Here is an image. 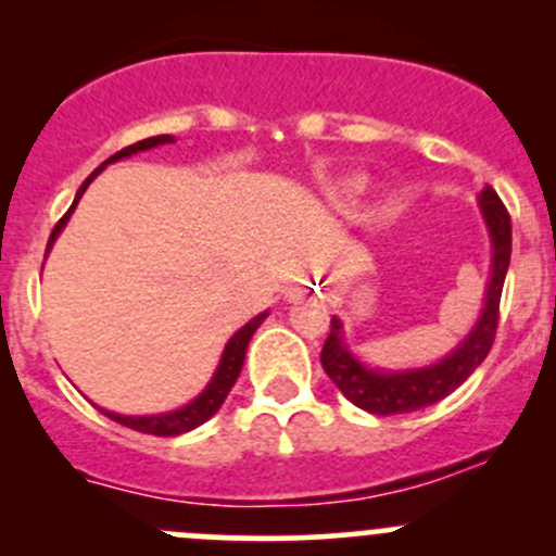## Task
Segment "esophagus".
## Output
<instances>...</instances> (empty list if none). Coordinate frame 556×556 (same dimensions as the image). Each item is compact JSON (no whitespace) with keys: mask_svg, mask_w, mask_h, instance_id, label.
<instances>
[{"mask_svg":"<svg viewBox=\"0 0 556 556\" xmlns=\"http://www.w3.org/2000/svg\"><path fill=\"white\" fill-rule=\"evenodd\" d=\"M288 299H290V301L301 299V288H290V290H288Z\"/></svg>","mask_w":556,"mask_h":556,"instance_id":"obj_1","label":"esophagus"}]
</instances>
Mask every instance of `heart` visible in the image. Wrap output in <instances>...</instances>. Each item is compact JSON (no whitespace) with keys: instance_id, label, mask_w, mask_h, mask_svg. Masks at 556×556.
<instances>
[{"instance_id":"b5f03b06","label":"heart","mask_w":556,"mask_h":556,"mask_svg":"<svg viewBox=\"0 0 556 556\" xmlns=\"http://www.w3.org/2000/svg\"><path fill=\"white\" fill-rule=\"evenodd\" d=\"M363 190H366V177H363V174H344V177H339L336 182H330L328 199L333 201L336 206H350L361 199Z\"/></svg>"}]
</instances>
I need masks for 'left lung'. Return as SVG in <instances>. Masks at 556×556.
<instances>
[{
    "mask_svg": "<svg viewBox=\"0 0 556 556\" xmlns=\"http://www.w3.org/2000/svg\"><path fill=\"white\" fill-rule=\"evenodd\" d=\"M479 210L484 215L492 242L490 282H486L479 319L450 355L422 368H397V371L371 368L346 346L341 319L330 317V333L325 339L319 361H323L325 374L344 392L346 401H352L363 412L387 417V414H408L433 406L441 397L457 390L490 355L497 330L503 282H506L508 263H511V217L490 185L481 190Z\"/></svg>",
    "mask_w": 556,
    "mask_h": 556,
    "instance_id": "1",
    "label": "left lung"
}]
</instances>
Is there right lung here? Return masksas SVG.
Listing matches in <instances>:
<instances>
[{
    "instance_id": "1",
    "label": "right lung",
    "mask_w": 556,
    "mask_h": 556,
    "mask_svg": "<svg viewBox=\"0 0 556 556\" xmlns=\"http://www.w3.org/2000/svg\"><path fill=\"white\" fill-rule=\"evenodd\" d=\"M169 142H174L172 134H159V137H148V139H142V142L128 144V148H123L121 153L110 155V159H106L104 164L99 166V169L93 172L91 177H88L86 182L80 185V190H77V195H75V201H72L70 212H66V215L61 217L59 223H55L53 233H50L48 250H50V247H53L55 239H59V233L64 231L66 223H70L72 212H75L77 201H80V195L86 193V188H88V185H91V179L97 177V174L102 172L106 164H115V161L128 159V155H137V153H142V150H153V148H159V144H169ZM266 317H268V312H261V314H257V317H252L250 323L242 325V328H239L237 333H233L231 339H228L226 350H223L220 363H217L215 374H212V379H210V384H206L204 390H201L199 395L193 397V401L185 403V406L174 408V412H166V414H150V417H128V414L106 412V408H99V412L106 414V417H110V419H115V422L126 425V428L139 430V433H150V435H179V433H188V430L199 428V425H204L206 419L212 417V414H217V408L223 406V401H226V397H228L231 387L237 384L239 374H242L244 355H247V346H250L252 333H255V330L261 328V323Z\"/></svg>"
}]
</instances>
